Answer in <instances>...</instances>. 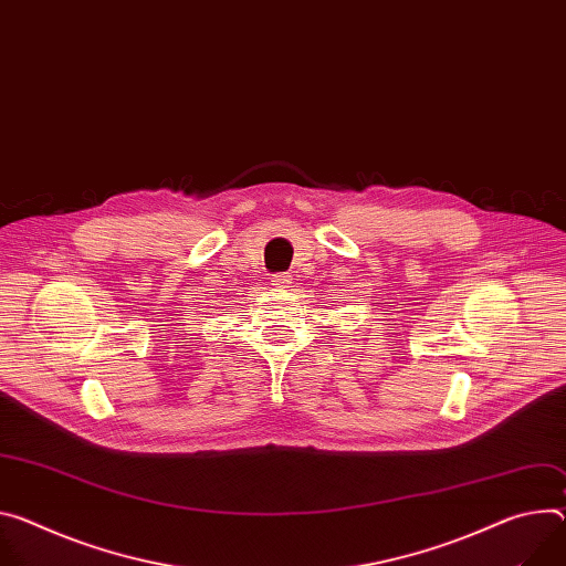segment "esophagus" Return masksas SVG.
Returning <instances> with one entry per match:
<instances>
[{
	"mask_svg": "<svg viewBox=\"0 0 566 566\" xmlns=\"http://www.w3.org/2000/svg\"><path fill=\"white\" fill-rule=\"evenodd\" d=\"M271 282H273V286H275V289H289V284H291V275H289V273H277V275H273V277H271Z\"/></svg>",
	"mask_w": 566,
	"mask_h": 566,
	"instance_id": "34e87169",
	"label": "esophagus"
}]
</instances>
